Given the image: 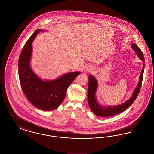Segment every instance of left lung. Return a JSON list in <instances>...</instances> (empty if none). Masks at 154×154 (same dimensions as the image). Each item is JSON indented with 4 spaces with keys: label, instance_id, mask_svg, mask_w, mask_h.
I'll list each match as a JSON object with an SVG mask.
<instances>
[{
    "label": "left lung",
    "instance_id": "obj_1",
    "mask_svg": "<svg viewBox=\"0 0 154 154\" xmlns=\"http://www.w3.org/2000/svg\"><path fill=\"white\" fill-rule=\"evenodd\" d=\"M131 47L133 50L136 52V55L138 56V57L143 62V69L140 75L139 80L137 87L133 92L132 96L125 102L121 104L115 105V106H104L100 104L97 101V99L96 96V91L97 89V86H98V82L93 75H92L91 74L89 75L88 87V104L91 111L95 114L96 116L98 117H111L123 112L125 110H126L131 105H132V103L134 102V101L136 100V97H137V95H139L141 86V84H142L143 73L144 71L145 60L143 56V54L140 50L139 48L134 43H132L131 44Z\"/></svg>",
    "mask_w": 154,
    "mask_h": 154
}]
</instances>
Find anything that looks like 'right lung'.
Listing matches in <instances>:
<instances>
[{
	"label": "right lung",
	"mask_w": 154,
	"mask_h": 154,
	"mask_svg": "<svg viewBox=\"0 0 154 154\" xmlns=\"http://www.w3.org/2000/svg\"><path fill=\"white\" fill-rule=\"evenodd\" d=\"M42 32L44 30H36L23 46L18 59V75L22 91L30 102L38 109L51 111L60 105L67 89L80 72H70L52 80H43L33 72L30 66L32 44Z\"/></svg>",
	"instance_id": "add662e5"
}]
</instances>
